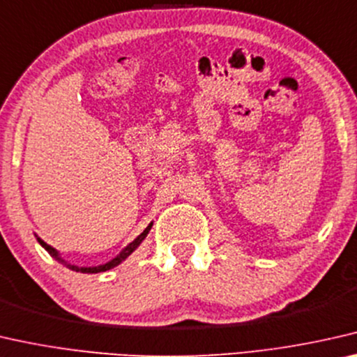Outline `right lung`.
Wrapping results in <instances>:
<instances>
[{
	"instance_id": "obj_1",
	"label": "right lung",
	"mask_w": 357,
	"mask_h": 357,
	"mask_svg": "<svg viewBox=\"0 0 357 357\" xmlns=\"http://www.w3.org/2000/svg\"><path fill=\"white\" fill-rule=\"evenodd\" d=\"M151 227H152V222H151V225H149V226L146 227L144 232L139 234V236H137V237L135 238V241H132V242L130 243V245H126L123 250H121V253L119 255V257L114 258V259H112V261H109V263H105V264H100V266H96V268H78V266H72V264H67V266H68V268L75 269L77 273H83V274H86V273H88V274L104 273V271H109V269H112V268H115V266H119L121 261H123V259H126L128 257H130V255H131L132 252H135V250H136L137 247H139V243H141L142 241H144L146 236H147V234H149V231H151ZM36 241L40 242V245H41L43 248H45L47 253L52 255V257H54L56 259H59V261L66 263V261H63V259L59 257V253H57L56 250L52 248L51 245H47V243L43 242L40 237H36Z\"/></svg>"
}]
</instances>
